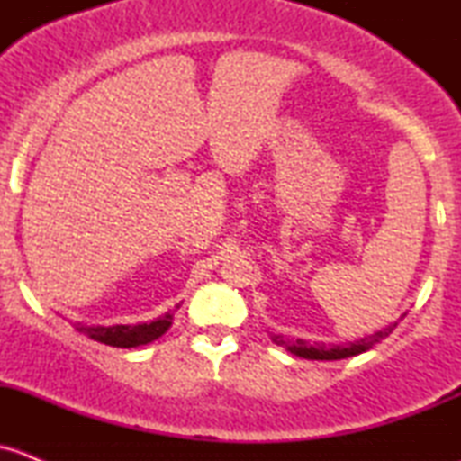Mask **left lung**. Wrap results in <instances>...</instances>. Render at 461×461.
<instances>
[{
    "label": "left lung",
    "mask_w": 461,
    "mask_h": 461,
    "mask_svg": "<svg viewBox=\"0 0 461 461\" xmlns=\"http://www.w3.org/2000/svg\"><path fill=\"white\" fill-rule=\"evenodd\" d=\"M394 328H397V323L388 325V328L379 330V332L370 334V337L361 339V341L348 343V346H323V343H314L312 346V343L303 341V339H296V341H292V339H285L283 334H272V341L276 343V346H283L285 350H290L292 355L303 357V359L334 361V359H348V357H355V355H361V352L370 350L375 343H379L381 339L388 337Z\"/></svg>",
    "instance_id": "1"
}]
</instances>
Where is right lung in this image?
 Returning a JSON list of instances; mask_svg holds the SVG:
<instances>
[{
    "instance_id": "add662e5",
    "label": "right lung",
    "mask_w": 461,
    "mask_h": 461,
    "mask_svg": "<svg viewBox=\"0 0 461 461\" xmlns=\"http://www.w3.org/2000/svg\"><path fill=\"white\" fill-rule=\"evenodd\" d=\"M180 308V305H176ZM171 321H174V312H167L165 317H158L151 323H138V325H111V328H104V325H77L80 332H85L86 337H91L93 341H100L104 346L113 348H138L144 346V343L156 341L158 337L169 330Z\"/></svg>"
}]
</instances>
